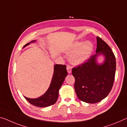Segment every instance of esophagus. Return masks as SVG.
I'll use <instances>...</instances> for the list:
<instances>
[{"label":"esophagus","instance_id":"1","mask_svg":"<svg viewBox=\"0 0 127 127\" xmlns=\"http://www.w3.org/2000/svg\"><path fill=\"white\" fill-rule=\"evenodd\" d=\"M71 69H72V67H71L70 65H67V66H66V69H67L68 73L70 74L71 73Z\"/></svg>","mask_w":127,"mask_h":127}]
</instances>
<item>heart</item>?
I'll use <instances>...</instances> for the list:
<instances>
[{"instance_id":"obj_1","label":"heart","mask_w":127,"mask_h":127,"mask_svg":"<svg viewBox=\"0 0 127 127\" xmlns=\"http://www.w3.org/2000/svg\"><path fill=\"white\" fill-rule=\"evenodd\" d=\"M93 49V46L91 42L86 41L82 44L80 42H75L70 51L73 52L69 56L70 62L76 65L84 63L88 60Z\"/></svg>"}]
</instances>
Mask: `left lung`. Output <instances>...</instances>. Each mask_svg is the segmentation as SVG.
Instances as JSON below:
<instances>
[{
	"instance_id": "left-lung-1",
	"label": "left lung",
	"mask_w": 127,
	"mask_h": 127,
	"mask_svg": "<svg viewBox=\"0 0 127 127\" xmlns=\"http://www.w3.org/2000/svg\"><path fill=\"white\" fill-rule=\"evenodd\" d=\"M96 40V53L72 69L76 94L79 100L88 103L100 102L108 95L115 75L116 59L114 53L102 38L97 37ZM100 54L105 57L102 64L96 62L97 56Z\"/></svg>"
}]
</instances>
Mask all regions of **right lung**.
<instances>
[{
  "label": "right lung",
  "mask_w": 127,
  "mask_h": 127,
  "mask_svg": "<svg viewBox=\"0 0 127 127\" xmlns=\"http://www.w3.org/2000/svg\"><path fill=\"white\" fill-rule=\"evenodd\" d=\"M35 41L36 40L32 41L25 45L24 47ZM67 75V72L65 65H55L54 66V73L51 83L46 92L38 98L31 99L25 96L24 97L29 103L37 107H46L54 104L57 102L59 90Z\"/></svg>",
  "instance_id": "1"
}]
</instances>
